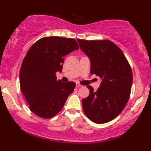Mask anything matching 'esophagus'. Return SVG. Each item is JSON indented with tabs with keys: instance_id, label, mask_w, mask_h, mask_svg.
<instances>
[{
	"instance_id": "obj_1",
	"label": "esophagus",
	"mask_w": 151,
	"mask_h": 151,
	"mask_svg": "<svg viewBox=\"0 0 151 151\" xmlns=\"http://www.w3.org/2000/svg\"><path fill=\"white\" fill-rule=\"evenodd\" d=\"M76 88H79V87H82V86L81 84H78V83H76Z\"/></svg>"
}]
</instances>
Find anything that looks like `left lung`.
<instances>
[{"mask_svg": "<svg viewBox=\"0 0 151 151\" xmlns=\"http://www.w3.org/2000/svg\"><path fill=\"white\" fill-rule=\"evenodd\" d=\"M89 58L90 73L102 79L97 91L88 86L89 95L82 99L84 114L97 124L106 123L120 114L129 101L132 72L122 50L109 40H77Z\"/></svg>", "mask_w": 151, "mask_h": 151, "instance_id": "8db88e82", "label": "left lung"}]
</instances>
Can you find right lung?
<instances>
[{"label":"right lung","instance_id":"1","mask_svg":"<svg viewBox=\"0 0 151 151\" xmlns=\"http://www.w3.org/2000/svg\"><path fill=\"white\" fill-rule=\"evenodd\" d=\"M78 49L75 40L51 36L41 38L28 50L22 62L19 82L30 110L37 116L54 117L74 91L75 83L57 80L56 73L62 72L63 57Z\"/></svg>","mask_w":151,"mask_h":151}]
</instances>
